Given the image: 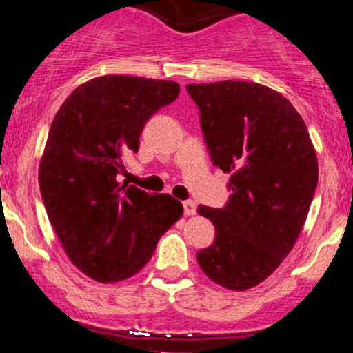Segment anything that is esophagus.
<instances>
[{
  "label": "esophagus",
  "mask_w": 353,
  "mask_h": 353,
  "mask_svg": "<svg viewBox=\"0 0 353 353\" xmlns=\"http://www.w3.org/2000/svg\"><path fill=\"white\" fill-rule=\"evenodd\" d=\"M182 205H183V214H185V215H194L196 214V203L192 201V199H185Z\"/></svg>",
  "instance_id": "esophagus-1"
}]
</instances>
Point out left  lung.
Here are the masks:
<instances>
[{"label": "left lung", "mask_w": 353, "mask_h": 353, "mask_svg": "<svg viewBox=\"0 0 353 353\" xmlns=\"http://www.w3.org/2000/svg\"><path fill=\"white\" fill-rule=\"evenodd\" d=\"M185 90L214 166L232 173L228 203L198 207L215 239L196 258L212 281L242 292L267 279L295 245L316 191V154L301 114L263 84L219 81Z\"/></svg>", "instance_id": "1"}]
</instances>
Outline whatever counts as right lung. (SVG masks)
Masks as SVG:
<instances>
[{
	"mask_svg": "<svg viewBox=\"0 0 353 353\" xmlns=\"http://www.w3.org/2000/svg\"><path fill=\"white\" fill-rule=\"evenodd\" d=\"M179 92L174 81L95 77L77 86L52 120L40 192L67 256L95 281L139 272L183 214L173 196L120 183L123 157L138 152L145 123Z\"/></svg>",
	"mask_w": 353,
	"mask_h": 353,
	"instance_id": "add662e5",
	"label": "right lung"
}]
</instances>
